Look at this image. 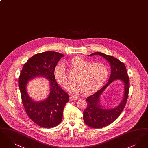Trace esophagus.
<instances>
[{"label": "esophagus", "mask_w": 148, "mask_h": 148, "mask_svg": "<svg viewBox=\"0 0 148 148\" xmlns=\"http://www.w3.org/2000/svg\"><path fill=\"white\" fill-rule=\"evenodd\" d=\"M77 99H78V97L73 96V95H71L70 97L71 100H77Z\"/></svg>", "instance_id": "obj_1"}]
</instances>
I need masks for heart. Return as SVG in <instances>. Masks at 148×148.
<instances>
[{
  "label": "heart",
  "instance_id": "1",
  "mask_svg": "<svg viewBox=\"0 0 148 148\" xmlns=\"http://www.w3.org/2000/svg\"><path fill=\"white\" fill-rule=\"evenodd\" d=\"M72 69L76 74L74 76V82L66 85L65 89L71 93L82 91L88 94L98 88L106 80L108 76L106 66L101 63H90L82 57H75L71 61ZM54 77L60 84L68 83V78L63 63L58 64L54 69Z\"/></svg>",
  "mask_w": 148,
  "mask_h": 148
}]
</instances>
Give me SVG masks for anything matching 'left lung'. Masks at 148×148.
<instances>
[{
  "label": "left lung",
  "instance_id": "8db88e82",
  "mask_svg": "<svg viewBox=\"0 0 148 148\" xmlns=\"http://www.w3.org/2000/svg\"><path fill=\"white\" fill-rule=\"evenodd\" d=\"M98 55L109 62L111 66V74L107 83L98 91L87 97L86 101L88 106L83 112L85 123L93 128L106 127L116 119L124 109L129 90V77L127 74L124 64L111 56L101 52H95L88 56ZM120 80L124 85V96L120 104L113 108H106L101 106L100 97L106 88L114 81Z\"/></svg>",
  "mask_w": 148,
  "mask_h": 148
}]
</instances>
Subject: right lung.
<instances>
[{"mask_svg":"<svg viewBox=\"0 0 148 148\" xmlns=\"http://www.w3.org/2000/svg\"><path fill=\"white\" fill-rule=\"evenodd\" d=\"M64 56L56 51H45L31 57L24 64L19 78L21 100L29 118L42 127H53L60 123L63 110L69 101L68 94L58 85L54 77V69ZM44 77L50 83V94L41 101L33 100L28 95L26 86L29 81Z\"/></svg>","mask_w":148,"mask_h":148,"instance_id":"right-lung-1","label":"right lung"}]
</instances>
